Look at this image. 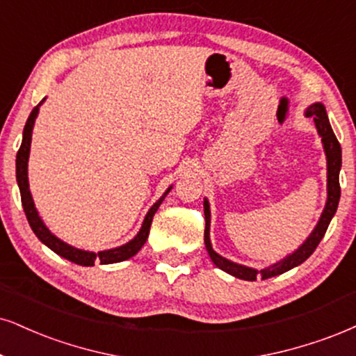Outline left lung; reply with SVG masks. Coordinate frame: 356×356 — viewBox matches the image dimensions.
Masks as SVG:
<instances>
[{"mask_svg":"<svg viewBox=\"0 0 356 356\" xmlns=\"http://www.w3.org/2000/svg\"><path fill=\"white\" fill-rule=\"evenodd\" d=\"M305 115L314 118L315 127H317V130H318V135L322 137L323 148H325L327 170H328V183H327L328 198H327L325 209H323L322 216H320L317 227H315L312 234L307 238L305 243L302 244L296 252L282 259V261L277 262V264L266 267V269H262V270H256V269H251V267L236 264V262H231V261H227V259L221 257L218 252L213 251L211 241H209V216H211V214H209L208 201L204 200V219H206L204 244H206V249H208L209 257H211V261L216 264V267L227 272V274L234 275V277L244 279V280H256L257 277L269 279V277H274V275L284 274V272L291 270L292 267L302 264V262L307 261V259L312 256V252L315 251V249H317L318 243L322 241L323 236H325L327 227H328V225H330L333 214H335L337 208H339V201H340L339 175H340V166H341V147H340L339 140H337V137H335V134H333L330 122H328L325 107H323L322 104L310 105V107L307 108Z\"/></svg>","mask_w":356,"mask_h":356,"instance_id":"left-lung-1","label":"left lung"}]
</instances>
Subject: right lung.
I'll use <instances>...</instances> for the list:
<instances>
[{
	"label": "right lung",
	"mask_w": 356,
	"mask_h": 356,
	"mask_svg": "<svg viewBox=\"0 0 356 356\" xmlns=\"http://www.w3.org/2000/svg\"><path fill=\"white\" fill-rule=\"evenodd\" d=\"M44 102V99L39 102L41 105ZM39 105L38 107L33 108V112L29 113L28 122L24 125V131H23V143H21L19 150H17L16 155V179H17V186H19V193H21V203H23V209L26 213V218H28V222L31 226V229L34 231V234L38 236V239L47 245V248L52 249L56 254L63 256L67 261L74 262V264L79 266H94L95 261H100V264H113V262H122L130 259L131 256H135L142 245L145 244V241L148 238V232H150V226H152V219L153 214L156 213L158 206L161 204V201L166 196V191L160 200L156 201L155 204L152 206L150 211H148L147 218H145L142 229L130 243H127L120 248L111 249V251H102V252H87V251H81V249L72 248V245L65 244L60 241L59 238H56L52 232L44 226V222L39 218V214L34 208L33 198H31V193H29V183H28V158H29V147H31V134H33V125L34 120L38 117V111H39Z\"/></svg>",
	"instance_id": "obj_1"
}]
</instances>
